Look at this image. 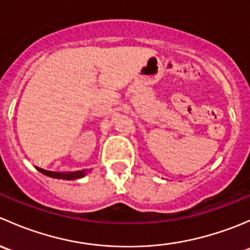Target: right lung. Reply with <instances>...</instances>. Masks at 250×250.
<instances>
[{"instance_id": "add662e5", "label": "right lung", "mask_w": 250, "mask_h": 250, "mask_svg": "<svg viewBox=\"0 0 250 250\" xmlns=\"http://www.w3.org/2000/svg\"><path fill=\"white\" fill-rule=\"evenodd\" d=\"M39 172H41L44 175L50 176L54 179H62V180H76V179L83 178L85 175V170H77V172H70V173H59V172H50V170H44L42 168L36 167Z\"/></svg>"}]
</instances>
